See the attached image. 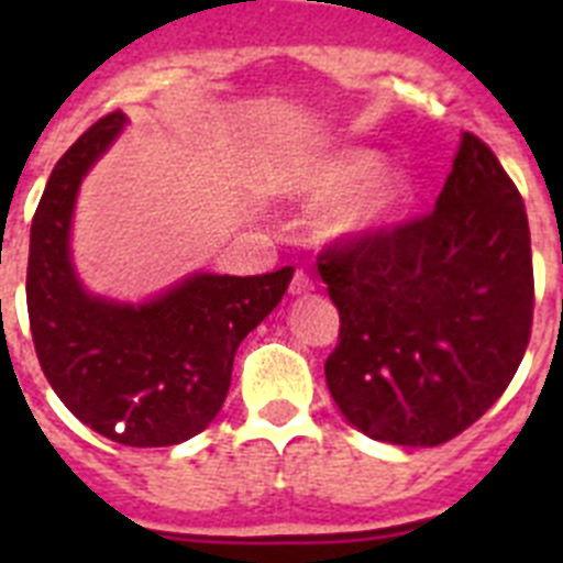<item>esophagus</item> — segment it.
Returning <instances> with one entry per match:
<instances>
[{"instance_id":"esophagus-1","label":"esophagus","mask_w":563,"mask_h":563,"mask_svg":"<svg viewBox=\"0 0 563 563\" xmlns=\"http://www.w3.org/2000/svg\"><path fill=\"white\" fill-rule=\"evenodd\" d=\"M316 290V285H312V278L307 276V273L298 271L296 276H292L290 282V296H307V292Z\"/></svg>"}]
</instances>
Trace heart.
<instances>
[{
    "label": "heart",
    "instance_id": "1",
    "mask_svg": "<svg viewBox=\"0 0 563 563\" xmlns=\"http://www.w3.org/2000/svg\"><path fill=\"white\" fill-rule=\"evenodd\" d=\"M296 194L307 202H332L321 220V236L332 245H363L383 236L406 217L415 197L402 168L383 166L372 148H335L298 168Z\"/></svg>",
    "mask_w": 563,
    "mask_h": 563
}]
</instances>
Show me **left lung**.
<instances>
[{"instance_id":"1","label":"left lung","mask_w":563,"mask_h":563,"mask_svg":"<svg viewBox=\"0 0 563 563\" xmlns=\"http://www.w3.org/2000/svg\"><path fill=\"white\" fill-rule=\"evenodd\" d=\"M341 316L324 375L372 440L431 449L479 420L514 380L533 324V256L521 194L462 132L434 213L327 251Z\"/></svg>"}]
</instances>
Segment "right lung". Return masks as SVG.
Instances as JSON below:
<instances>
[{"instance_id":"right-lung-1","label":"right lung","mask_w":563,"mask_h":563,"mask_svg":"<svg viewBox=\"0 0 563 563\" xmlns=\"http://www.w3.org/2000/svg\"><path fill=\"white\" fill-rule=\"evenodd\" d=\"M126 123L123 112L101 118L49 174L30 228L27 316L44 377L84 426L132 449H163L220 415L239 343L276 310L292 267L197 271L143 301L87 290L73 262L78 191Z\"/></svg>"}]
</instances>
